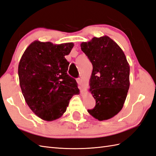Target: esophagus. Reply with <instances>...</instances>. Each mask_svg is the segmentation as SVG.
Wrapping results in <instances>:
<instances>
[{
  "label": "esophagus",
  "mask_w": 156,
  "mask_h": 156,
  "mask_svg": "<svg viewBox=\"0 0 156 156\" xmlns=\"http://www.w3.org/2000/svg\"><path fill=\"white\" fill-rule=\"evenodd\" d=\"M77 82L79 83L80 85L82 86H83V80H82V78H78L77 79Z\"/></svg>",
  "instance_id": "obj_1"
}]
</instances>
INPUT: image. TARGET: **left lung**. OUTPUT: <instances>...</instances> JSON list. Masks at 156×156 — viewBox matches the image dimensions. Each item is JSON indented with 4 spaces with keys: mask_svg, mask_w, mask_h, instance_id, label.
I'll list each match as a JSON object with an SVG mask.
<instances>
[{
    "mask_svg": "<svg viewBox=\"0 0 156 156\" xmlns=\"http://www.w3.org/2000/svg\"><path fill=\"white\" fill-rule=\"evenodd\" d=\"M81 49L93 65L90 91L95 100L91 116L99 121L113 117L122 109L130 86V66L116 42L104 35L82 42Z\"/></svg>",
    "mask_w": 156,
    "mask_h": 156,
    "instance_id": "left-lung-1",
    "label": "left lung"
}]
</instances>
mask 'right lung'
Segmentation results:
<instances>
[{
  "mask_svg": "<svg viewBox=\"0 0 156 156\" xmlns=\"http://www.w3.org/2000/svg\"><path fill=\"white\" fill-rule=\"evenodd\" d=\"M73 43L53 44L35 41L27 47L18 65L20 86L31 110L44 121L62 116L74 95L80 94L76 80L67 74L65 56Z\"/></svg>",
  "mask_w": 156,
  "mask_h": 156,
  "instance_id": "obj_1",
  "label": "right lung"
}]
</instances>
